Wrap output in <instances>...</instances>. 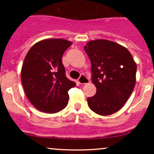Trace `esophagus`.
Segmentation results:
<instances>
[{"instance_id":"esophagus-1","label":"esophagus","mask_w":154,"mask_h":154,"mask_svg":"<svg viewBox=\"0 0 154 154\" xmlns=\"http://www.w3.org/2000/svg\"><path fill=\"white\" fill-rule=\"evenodd\" d=\"M77 81H78V82L80 85H85V84H88V83L90 82L89 79H88L87 77H85V76L83 75L80 76V77H79Z\"/></svg>"}]
</instances>
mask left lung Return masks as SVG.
<instances>
[{"mask_svg":"<svg viewBox=\"0 0 154 154\" xmlns=\"http://www.w3.org/2000/svg\"><path fill=\"white\" fill-rule=\"evenodd\" d=\"M84 48L91 60L92 82L96 88V93L88 98V106L97 114L111 115L131 95L137 65L126 48L111 40H91Z\"/></svg>","mask_w":154,"mask_h":154,"instance_id":"obj_1","label":"left lung"}]
</instances>
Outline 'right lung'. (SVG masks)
Returning <instances> with one entry per match:
<instances>
[{"instance_id": "right-lung-1", "label": "right lung", "mask_w": 154, "mask_h": 154, "mask_svg": "<svg viewBox=\"0 0 154 154\" xmlns=\"http://www.w3.org/2000/svg\"><path fill=\"white\" fill-rule=\"evenodd\" d=\"M72 44L61 38L45 39L26 55L21 71L23 88L28 100L42 112L55 114L68 104V91L76 83L65 75L62 56Z\"/></svg>"}]
</instances>
